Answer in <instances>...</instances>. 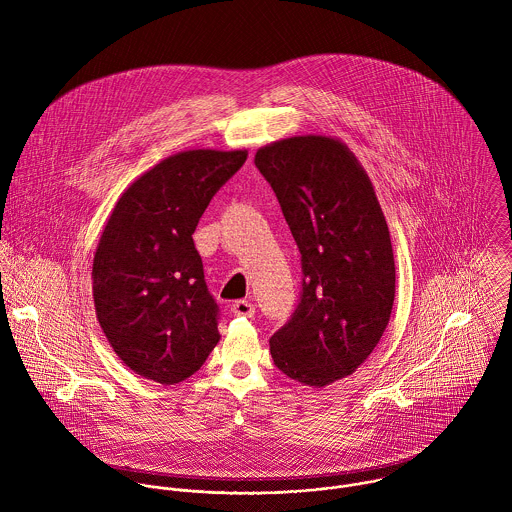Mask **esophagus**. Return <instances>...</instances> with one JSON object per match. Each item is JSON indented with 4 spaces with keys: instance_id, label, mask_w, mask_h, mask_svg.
Returning a JSON list of instances; mask_svg holds the SVG:
<instances>
[{
    "instance_id": "esophagus-1",
    "label": "esophagus",
    "mask_w": 512,
    "mask_h": 512,
    "mask_svg": "<svg viewBox=\"0 0 512 512\" xmlns=\"http://www.w3.org/2000/svg\"><path fill=\"white\" fill-rule=\"evenodd\" d=\"M231 311L237 315V317H253L255 315V305L251 301H245V299H239L231 305Z\"/></svg>"
}]
</instances>
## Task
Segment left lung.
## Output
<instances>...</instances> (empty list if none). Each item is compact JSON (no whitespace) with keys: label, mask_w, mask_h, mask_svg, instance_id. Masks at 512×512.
<instances>
[{"label":"left lung","mask_w":512,"mask_h":512,"mask_svg":"<svg viewBox=\"0 0 512 512\" xmlns=\"http://www.w3.org/2000/svg\"><path fill=\"white\" fill-rule=\"evenodd\" d=\"M301 251L303 291L269 341L289 379L325 387L353 375L381 341L395 301V257L375 187L335 137L295 135L255 153Z\"/></svg>","instance_id":"8db88e82"}]
</instances>
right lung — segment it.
<instances>
[{"instance_id":"right-lung-1","label":"right lung","mask_w":512,"mask_h":512,"mask_svg":"<svg viewBox=\"0 0 512 512\" xmlns=\"http://www.w3.org/2000/svg\"><path fill=\"white\" fill-rule=\"evenodd\" d=\"M245 149H189L137 177L115 203L93 257L97 321L137 375L175 385L219 343V307L205 285L193 233Z\"/></svg>"}]
</instances>
